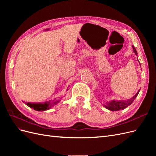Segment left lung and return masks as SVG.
Listing matches in <instances>:
<instances>
[{"label": "left lung", "mask_w": 156, "mask_h": 156, "mask_svg": "<svg viewBox=\"0 0 156 156\" xmlns=\"http://www.w3.org/2000/svg\"><path fill=\"white\" fill-rule=\"evenodd\" d=\"M133 49V52L135 53L136 56H137V52H136L135 48H134V46H132ZM138 62H139V61L138 60ZM140 66V64L139 63ZM140 90H139V91L136 92V94L134 96L132 97L131 98L129 99V100H123V101H116V100H111V101H108V103H106V105H104V107L108 109L109 111H120V110H122L124 109L127 107H128L129 105H130L133 101L135 100V99L136 98V97L137 96V95L139 93Z\"/></svg>", "instance_id": "left-lung-1"}]
</instances>
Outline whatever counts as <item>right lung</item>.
<instances>
[{"label": "right lung", "instance_id": "1", "mask_svg": "<svg viewBox=\"0 0 156 156\" xmlns=\"http://www.w3.org/2000/svg\"><path fill=\"white\" fill-rule=\"evenodd\" d=\"M60 100H55L53 101H46L44 103H25V104L29 106L30 108H34V110L37 111H47L49 110V108H51L52 107H53L54 105H56L57 103L60 101Z\"/></svg>", "mask_w": 156, "mask_h": 156}]
</instances>
